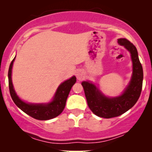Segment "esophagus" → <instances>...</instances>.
I'll return each instance as SVG.
<instances>
[{
  "instance_id": "34e87169",
  "label": "esophagus",
  "mask_w": 152,
  "mask_h": 152,
  "mask_svg": "<svg viewBox=\"0 0 152 152\" xmlns=\"http://www.w3.org/2000/svg\"><path fill=\"white\" fill-rule=\"evenodd\" d=\"M76 76L78 80H81L83 77V72L81 70H80V69H78V70L76 71Z\"/></svg>"
}]
</instances>
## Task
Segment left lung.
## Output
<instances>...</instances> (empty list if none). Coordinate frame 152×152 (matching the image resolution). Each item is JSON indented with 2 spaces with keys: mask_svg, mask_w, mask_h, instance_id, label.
<instances>
[{
  "mask_svg": "<svg viewBox=\"0 0 152 152\" xmlns=\"http://www.w3.org/2000/svg\"><path fill=\"white\" fill-rule=\"evenodd\" d=\"M118 43L130 52L133 64L132 79L124 93L117 97L109 98L105 96L94 83L89 81L81 83L88 107L99 117L109 118L124 114L133 107L142 92L143 69L138 56L137 48L126 38H119Z\"/></svg>",
  "mask_w": 152,
  "mask_h": 152,
  "instance_id": "obj_1",
  "label": "left lung"
}]
</instances>
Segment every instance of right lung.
<instances>
[{
  "label": "right lung",
  "mask_w": 152,
  "mask_h": 152,
  "mask_svg": "<svg viewBox=\"0 0 152 152\" xmlns=\"http://www.w3.org/2000/svg\"><path fill=\"white\" fill-rule=\"evenodd\" d=\"M15 58L10 63L8 70V85L10 96L19 109L26 114L38 120H48L58 116L61 114L66 106L69 92L76 83V76H73L69 79L63 82L57 88L53 100L48 104H28L24 102L17 96L11 79V73L13 64Z\"/></svg>",
  "instance_id": "1"
}]
</instances>
